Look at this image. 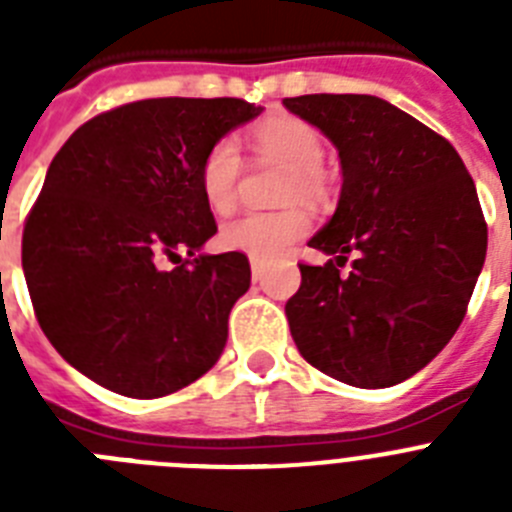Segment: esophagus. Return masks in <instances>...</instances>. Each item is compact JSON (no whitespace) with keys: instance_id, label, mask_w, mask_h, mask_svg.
Here are the masks:
<instances>
[{"instance_id":"34e87169","label":"esophagus","mask_w":512,"mask_h":512,"mask_svg":"<svg viewBox=\"0 0 512 512\" xmlns=\"http://www.w3.org/2000/svg\"><path fill=\"white\" fill-rule=\"evenodd\" d=\"M251 274H253V279L259 282L261 274H264V264H261V261H256V259H251Z\"/></svg>"}]
</instances>
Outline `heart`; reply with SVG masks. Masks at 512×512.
Wrapping results in <instances>:
<instances>
[{
  "label": "heart",
  "instance_id": "1",
  "mask_svg": "<svg viewBox=\"0 0 512 512\" xmlns=\"http://www.w3.org/2000/svg\"><path fill=\"white\" fill-rule=\"evenodd\" d=\"M253 143L264 156L277 158L292 176L287 182V202L315 200L323 194V138L310 122L292 115H274L253 128ZM241 148L233 138L212 143L200 166V187L205 202L215 212L235 205V187L241 176ZM310 230V215L300 207L284 212H246L220 230V243L256 261H274L289 251Z\"/></svg>",
  "mask_w": 512,
  "mask_h": 512
}]
</instances>
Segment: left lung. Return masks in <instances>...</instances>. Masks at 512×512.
I'll return each mask as SVG.
<instances>
[{
	"instance_id": "obj_1",
	"label": "left lung",
	"mask_w": 512,
	"mask_h": 512,
	"mask_svg": "<svg viewBox=\"0 0 512 512\" xmlns=\"http://www.w3.org/2000/svg\"><path fill=\"white\" fill-rule=\"evenodd\" d=\"M284 107L338 148V207L310 238L287 320L307 364L379 390L441 354L485 266L487 223L449 140L372 94H305ZM355 256L352 271L337 266Z\"/></svg>"
}]
</instances>
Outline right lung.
Returning a JSON list of instances; mask_svg holds the SVG:
<instances>
[{"label": "right lung", "mask_w": 512, "mask_h": 512, "mask_svg": "<svg viewBox=\"0 0 512 512\" xmlns=\"http://www.w3.org/2000/svg\"><path fill=\"white\" fill-rule=\"evenodd\" d=\"M261 110L233 97L140 99L84 122L56 153L27 215L22 271L45 338L84 377L151 400L220 359L251 266L238 251L200 253L217 233L200 166Z\"/></svg>", "instance_id": "add662e5"}]
</instances>
